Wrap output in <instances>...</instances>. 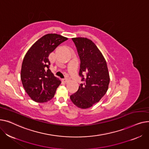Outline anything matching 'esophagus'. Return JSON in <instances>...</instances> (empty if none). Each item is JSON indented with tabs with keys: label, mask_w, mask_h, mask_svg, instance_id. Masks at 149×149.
I'll use <instances>...</instances> for the list:
<instances>
[{
	"label": "esophagus",
	"mask_w": 149,
	"mask_h": 149,
	"mask_svg": "<svg viewBox=\"0 0 149 149\" xmlns=\"http://www.w3.org/2000/svg\"><path fill=\"white\" fill-rule=\"evenodd\" d=\"M63 81V82H64V83H67L68 81H69V79H63L62 80Z\"/></svg>",
	"instance_id": "obj_1"
}]
</instances>
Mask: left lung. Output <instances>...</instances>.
I'll return each mask as SVG.
<instances>
[{"instance_id": "8db88e82", "label": "left lung", "mask_w": 149, "mask_h": 149, "mask_svg": "<svg viewBox=\"0 0 149 149\" xmlns=\"http://www.w3.org/2000/svg\"><path fill=\"white\" fill-rule=\"evenodd\" d=\"M72 40L81 60L79 74L84 83L70 95V99L77 107L87 109L99 102L107 93L110 81L108 69L105 59L91 40L77 37Z\"/></svg>"}]
</instances>
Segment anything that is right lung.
<instances>
[{"instance_id":"1","label":"right lung","mask_w":149,"mask_h":149,"mask_svg":"<svg viewBox=\"0 0 149 149\" xmlns=\"http://www.w3.org/2000/svg\"><path fill=\"white\" fill-rule=\"evenodd\" d=\"M67 40L56 33L46 34L26 54L22 65L21 80L26 92L33 101L43 103L54 97L61 82L49 69L48 58L51 52Z\"/></svg>"}]
</instances>
